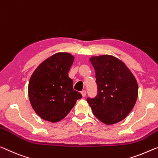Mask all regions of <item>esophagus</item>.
I'll return each instance as SVG.
<instances>
[{"label":"esophagus","instance_id":"obj_1","mask_svg":"<svg viewBox=\"0 0 158 158\" xmlns=\"http://www.w3.org/2000/svg\"><path fill=\"white\" fill-rule=\"evenodd\" d=\"M81 94H82V96L83 97H85V95H86V91L85 90H82V92H81Z\"/></svg>","mask_w":158,"mask_h":158}]
</instances>
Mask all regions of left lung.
<instances>
[{
	"label": "left lung",
	"instance_id": "8db88e82",
	"mask_svg": "<svg viewBox=\"0 0 158 158\" xmlns=\"http://www.w3.org/2000/svg\"><path fill=\"white\" fill-rule=\"evenodd\" d=\"M95 71L98 94L87 98L93 114L105 124L123 120L134 106L138 84L127 65L113 56L102 55L90 59Z\"/></svg>",
	"mask_w": 158,
	"mask_h": 158
}]
</instances>
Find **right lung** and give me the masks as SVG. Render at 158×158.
<instances>
[{
    "label": "right lung",
    "mask_w": 158,
    "mask_h": 158,
    "mask_svg": "<svg viewBox=\"0 0 158 158\" xmlns=\"http://www.w3.org/2000/svg\"><path fill=\"white\" fill-rule=\"evenodd\" d=\"M74 57L57 53L43 61L30 77L28 94L31 106L43 119L55 123L63 119L82 94L73 89L69 77Z\"/></svg>",
    "instance_id": "1"
}]
</instances>
